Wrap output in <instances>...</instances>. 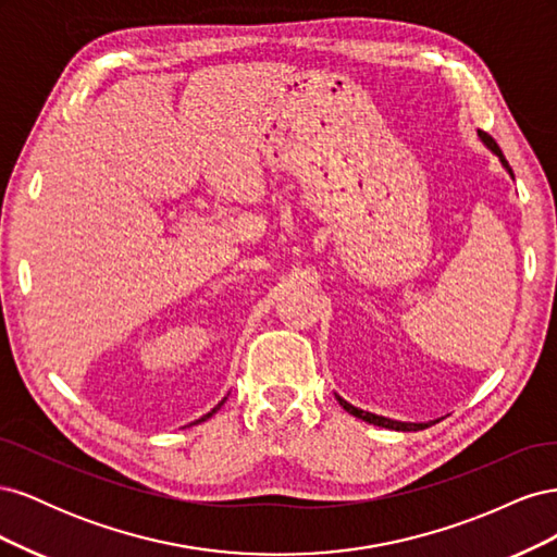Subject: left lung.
I'll use <instances>...</instances> for the list:
<instances>
[{"label":"left lung","mask_w":557,"mask_h":557,"mask_svg":"<svg viewBox=\"0 0 557 557\" xmlns=\"http://www.w3.org/2000/svg\"><path fill=\"white\" fill-rule=\"evenodd\" d=\"M479 137H481V141L493 150V153H497V158L502 160V164L507 166V172L513 176V170L509 166V162H507V158H504V153L499 150V146H497V141L491 137V134L487 132H481L479 129ZM336 399H339V404L342 407L350 413V416H356V418H360V420H364V423H372V425H379V428H387V430H401V432H416V430H425V428H430V425H434V423H399V420H391V418H383V416H376V413H369V411H362V409H358V407H352V404H348L346 399H342L339 395H336Z\"/></svg>","instance_id":"1"}]
</instances>
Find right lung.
Segmentation results:
<instances>
[{"label":"right lung","mask_w":557,"mask_h":557,"mask_svg":"<svg viewBox=\"0 0 557 557\" xmlns=\"http://www.w3.org/2000/svg\"><path fill=\"white\" fill-rule=\"evenodd\" d=\"M223 401H225V399H223ZM223 401H221V404H223ZM221 404H218V407H215V409H221ZM215 409H213V411H211V413H207V416H201V418H199V420H195V423H201V420H207V418H211V416H213V413H215Z\"/></svg>","instance_id":"right-lung-1"}]
</instances>
